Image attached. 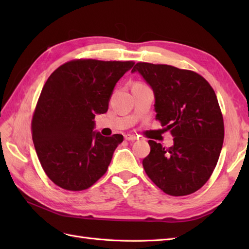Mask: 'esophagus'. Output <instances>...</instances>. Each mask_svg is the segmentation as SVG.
Returning a JSON list of instances; mask_svg holds the SVG:
<instances>
[{
	"label": "esophagus",
	"mask_w": 249,
	"mask_h": 249,
	"mask_svg": "<svg viewBox=\"0 0 249 249\" xmlns=\"http://www.w3.org/2000/svg\"><path fill=\"white\" fill-rule=\"evenodd\" d=\"M124 138H125V140H127V141H135V140H137V139H138V137H137V136H135V135L126 134V135L124 136Z\"/></svg>",
	"instance_id": "1"
}]
</instances>
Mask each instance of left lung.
Segmentation results:
<instances>
[{
	"instance_id": "left-lung-1",
	"label": "left lung",
	"mask_w": 249,
	"mask_h": 249,
	"mask_svg": "<svg viewBox=\"0 0 249 249\" xmlns=\"http://www.w3.org/2000/svg\"><path fill=\"white\" fill-rule=\"evenodd\" d=\"M153 89L156 119L174 137L165 149L149 140L144 170L163 193L186 196L206 183L218 161L224 142V120L212 87L197 72L170 65L137 63Z\"/></svg>"
}]
</instances>
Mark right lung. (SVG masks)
Wrapping results in <instances>:
<instances>
[{
    "mask_svg": "<svg viewBox=\"0 0 249 249\" xmlns=\"http://www.w3.org/2000/svg\"><path fill=\"white\" fill-rule=\"evenodd\" d=\"M134 62L76 60L51 73L32 121V138L41 167L52 182L83 190L106 173L122 135L104 137L95 115L108 111L116 82Z\"/></svg>",
    "mask_w": 249,
    "mask_h": 249,
    "instance_id": "add662e5",
    "label": "right lung"
}]
</instances>
